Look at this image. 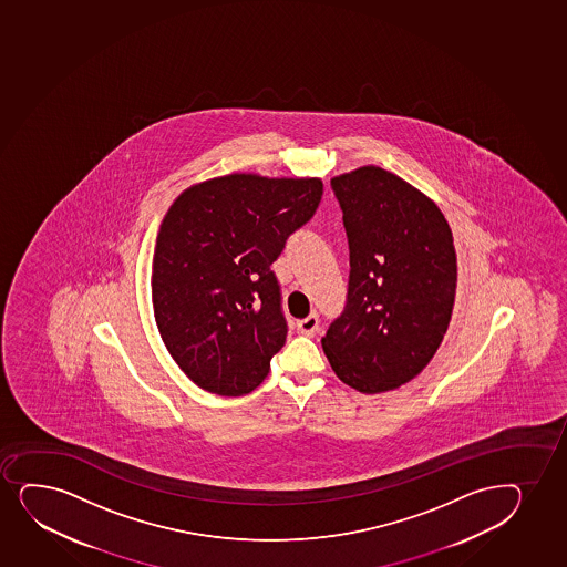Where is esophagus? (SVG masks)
Returning <instances> with one entry per match:
<instances>
[{
    "label": "esophagus",
    "mask_w": 567,
    "mask_h": 567,
    "mask_svg": "<svg viewBox=\"0 0 567 567\" xmlns=\"http://www.w3.org/2000/svg\"><path fill=\"white\" fill-rule=\"evenodd\" d=\"M297 329H299L300 334H305V337H313L319 329L318 316L310 313L308 318L300 319L299 323H297Z\"/></svg>",
    "instance_id": "1"
}]
</instances>
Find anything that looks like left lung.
Masks as SVG:
<instances>
[{
    "mask_svg": "<svg viewBox=\"0 0 567 567\" xmlns=\"http://www.w3.org/2000/svg\"><path fill=\"white\" fill-rule=\"evenodd\" d=\"M331 189L350 276L323 352L353 390H395L425 369L449 329L457 281L452 230L427 196L378 166L332 177Z\"/></svg>",
    "mask_w": 567,
    "mask_h": 567,
    "instance_id": "left-lung-1",
    "label": "left lung"
}]
</instances>
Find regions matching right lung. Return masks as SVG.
Instances as JSON below:
<instances>
[{"instance_id": "1", "label": "right lung", "mask_w": 567, "mask_h": 567, "mask_svg": "<svg viewBox=\"0 0 567 567\" xmlns=\"http://www.w3.org/2000/svg\"><path fill=\"white\" fill-rule=\"evenodd\" d=\"M316 177L230 174L177 196L156 236L151 293L169 355L198 388L240 398L286 344L272 262L312 219Z\"/></svg>"}]
</instances>
